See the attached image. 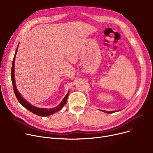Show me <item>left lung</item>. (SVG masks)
<instances>
[{
  "label": "left lung",
  "mask_w": 153,
  "mask_h": 153,
  "mask_svg": "<svg viewBox=\"0 0 153 153\" xmlns=\"http://www.w3.org/2000/svg\"><path fill=\"white\" fill-rule=\"evenodd\" d=\"M102 111H104V112H105V113H108V114H111V113H114V112L115 111H105V110H102Z\"/></svg>",
  "instance_id": "obj_1"
}]
</instances>
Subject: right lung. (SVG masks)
<instances>
[{"instance_id": "right-lung-1", "label": "right lung", "mask_w": 153, "mask_h": 153, "mask_svg": "<svg viewBox=\"0 0 153 153\" xmlns=\"http://www.w3.org/2000/svg\"><path fill=\"white\" fill-rule=\"evenodd\" d=\"M17 50H18V47H17V50H16V51H15L14 58H13V61H12V69H11V78H12V85H13V91H14L15 95L16 96V97H17L18 101L20 103L21 105H22L24 107L26 108L27 110H28L31 112H32V113L34 114H36L38 116H41V117L49 116V115H51L53 114L54 113H55V112L60 110L63 107V106L65 105L66 102H67V99H68V97L69 91L68 92L67 95L65 96V97L64 98V99L62 100V101L61 102V103L59 104L58 106H57L56 107H54L53 108H51V109L41 108H38V107H34L33 105H31V104L28 103L25 99L22 97V96L19 93V92L17 89V88H16L15 78H14V62H15V58L16 54H17Z\"/></svg>"}]
</instances>
